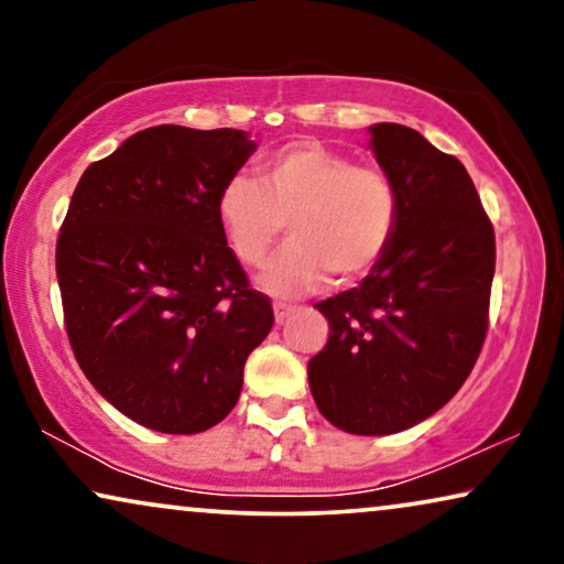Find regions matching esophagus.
Returning a JSON list of instances; mask_svg holds the SVG:
<instances>
[{
    "label": "esophagus",
    "instance_id": "1",
    "mask_svg": "<svg viewBox=\"0 0 564 564\" xmlns=\"http://www.w3.org/2000/svg\"><path fill=\"white\" fill-rule=\"evenodd\" d=\"M292 311H295V307H292L290 303H274V321L282 323Z\"/></svg>",
    "mask_w": 564,
    "mask_h": 564
}]
</instances>
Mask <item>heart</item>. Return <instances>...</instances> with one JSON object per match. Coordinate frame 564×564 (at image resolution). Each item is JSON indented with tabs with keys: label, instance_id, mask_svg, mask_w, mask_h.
Instances as JSON below:
<instances>
[{
	"label": "heart",
	"instance_id": "obj_1",
	"mask_svg": "<svg viewBox=\"0 0 564 564\" xmlns=\"http://www.w3.org/2000/svg\"><path fill=\"white\" fill-rule=\"evenodd\" d=\"M223 236L246 267H261L290 220L292 243L261 274L272 295H303L334 274L354 282L388 253L400 220L390 174L321 141H295L261 164V182L234 174L215 199Z\"/></svg>",
	"mask_w": 564,
	"mask_h": 564
}]
</instances>
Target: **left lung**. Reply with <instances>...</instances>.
Listing matches in <instances>:
<instances>
[{"label": "left lung", "mask_w": 564, "mask_h": 564, "mask_svg": "<svg viewBox=\"0 0 564 564\" xmlns=\"http://www.w3.org/2000/svg\"><path fill=\"white\" fill-rule=\"evenodd\" d=\"M369 135L398 187V230L359 288L315 303L330 330L307 382L336 429L388 436L434 415L473 372L488 334L496 236L459 159L398 122H377Z\"/></svg>", "instance_id": "1"}]
</instances>
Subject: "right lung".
<instances>
[{"mask_svg":"<svg viewBox=\"0 0 564 564\" xmlns=\"http://www.w3.org/2000/svg\"><path fill=\"white\" fill-rule=\"evenodd\" d=\"M253 151L234 128H145L74 189L56 243L68 341L99 395L145 429L220 423L272 330L215 215Z\"/></svg>","mask_w":564,"mask_h":564,"instance_id":"obj_1","label":"right lung"}]
</instances>
